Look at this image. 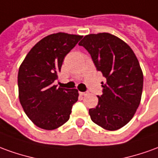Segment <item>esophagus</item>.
<instances>
[{
	"label": "esophagus",
	"mask_w": 158,
	"mask_h": 158,
	"mask_svg": "<svg viewBox=\"0 0 158 158\" xmlns=\"http://www.w3.org/2000/svg\"><path fill=\"white\" fill-rule=\"evenodd\" d=\"M88 94V92H79V95H80V96H86V95Z\"/></svg>",
	"instance_id": "esophagus-1"
}]
</instances>
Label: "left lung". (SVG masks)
Wrapping results in <instances>:
<instances>
[{"instance_id":"1","label":"left lung","mask_w":158,"mask_h":158,"mask_svg":"<svg viewBox=\"0 0 158 158\" xmlns=\"http://www.w3.org/2000/svg\"><path fill=\"white\" fill-rule=\"evenodd\" d=\"M79 45L88 51L106 79L98 105L89 110L91 121L106 130L121 128L134 115L143 90V73L135 54L110 33L87 35Z\"/></svg>"}]
</instances>
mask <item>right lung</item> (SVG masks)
I'll return each mask as SVG.
<instances>
[{"label":"right lung","mask_w":158,"mask_h":158,"mask_svg":"<svg viewBox=\"0 0 158 158\" xmlns=\"http://www.w3.org/2000/svg\"><path fill=\"white\" fill-rule=\"evenodd\" d=\"M82 37L63 32L47 36L30 50L19 69V101L28 118L40 128L53 130L69 120L78 90L57 88L54 82L65 56Z\"/></svg>","instance_id":"right-lung-1"}]
</instances>
